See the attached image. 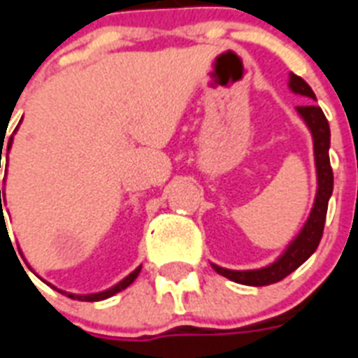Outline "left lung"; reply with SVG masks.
Masks as SVG:
<instances>
[{"label":"left lung","mask_w":358,"mask_h":358,"mask_svg":"<svg viewBox=\"0 0 358 358\" xmlns=\"http://www.w3.org/2000/svg\"><path fill=\"white\" fill-rule=\"evenodd\" d=\"M288 87L294 94L306 98V102H316V94L310 89V85L303 78L295 76L294 72H289ZM295 111L303 119V122L306 124V128L312 135V145H314V165H316L317 180L314 204H312L310 213H308L303 229L299 230V234L286 245V249L271 264L258 267V269H241V271L227 269V267H221L217 264H212V267L219 275H223L229 280H234L238 284L267 286V284H275L278 280H282L284 277H288L289 273H294L301 264H305L314 255V250L317 249L320 239H322L325 217H327L329 199L333 195V169H331V162H329L331 129H329V122L325 119V115H323L322 108L316 106V103L299 106V108H295Z\"/></svg>","instance_id":"left-lung-1"}]
</instances>
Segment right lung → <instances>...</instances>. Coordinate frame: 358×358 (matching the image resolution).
<instances>
[{
  "mask_svg": "<svg viewBox=\"0 0 358 358\" xmlns=\"http://www.w3.org/2000/svg\"><path fill=\"white\" fill-rule=\"evenodd\" d=\"M18 129V128H16ZM16 129H14L13 131V135H10V139H8V145H7V152L10 150V146H13V141H14V134H16ZM1 141H3V137H1ZM0 154H3V150L0 152ZM1 157V156H0ZM1 163V162H0ZM7 163H8V154H7ZM5 185V184H3ZM1 199H3V202H5V187H3V189H0V208H1V221L5 217H3V204H1ZM22 258H24V255H22ZM31 269V267H29ZM31 271H33V269H31ZM139 271H141V266L139 267H135L134 271L129 273L128 277H124L122 280H120V282H117L115 284V286H111V288H108V289H103V292H96V294H70V292H64V289H59V288H55V286H52V284L50 282H46V280H44V282L46 284H50V286H52L53 289H57L59 294H63V295H66V297H70V299H76V301H103V299H109V297H113L115 294H119V292H122V289H126L129 286V284L134 282L135 278H137V275H139ZM35 273V271H33ZM41 278V277H38ZM42 280V278H41Z\"/></svg>",
  "mask_w": 358,
  "mask_h": 358,
  "instance_id": "right-lung-1",
  "label": "right lung"
}]
</instances>
